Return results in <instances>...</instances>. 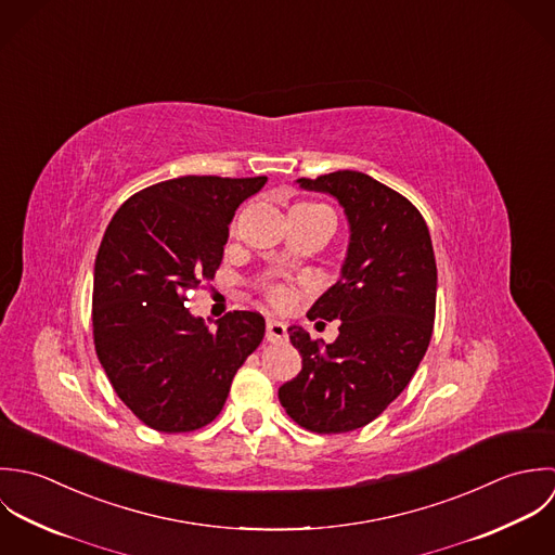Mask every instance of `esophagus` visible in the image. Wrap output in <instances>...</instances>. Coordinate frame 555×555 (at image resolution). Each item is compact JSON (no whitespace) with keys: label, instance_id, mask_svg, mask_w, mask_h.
Listing matches in <instances>:
<instances>
[{"label":"esophagus","instance_id":"1","mask_svg":"<svg viewBox=\"0 0 555 555\" xmlns=\"http://www.w3.org/2000/svg\"><path fill=\"white\" fill-rule=\"evenodd\" d=\"M266 338L276 343V340H285L287 338V326L279 320H268L266 324Z\"/></svg>","mask_w":555,"mask_h":555}]
</instances>
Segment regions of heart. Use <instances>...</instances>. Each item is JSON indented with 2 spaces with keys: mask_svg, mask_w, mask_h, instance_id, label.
Wrapping results in <instances>:
<instances>
[{
  "mask_svg": "<svg viewBox=\"0 0 555 555\" xmlns=\"http://www.w3.org/2000/svg\"><path fill=\"white\" fill-rule=\"evenodd\" d=\"M294 208H318V204H296ZM266 296L272 305L276 307H285L289 300H292V294H289V287L281 285V283H270L266 285Z\"/></svg>",
  "mask_w": 555,
  "mask_h": 555,
  "instance_id": "b5f03b06",
  "label": "heart"
}]
</instances>
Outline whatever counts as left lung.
Returning <instances> with one entry per match:
<instances>
[{
	"instance_id": "1",
	"label": "left lung",
	"mask_w": 555,
	"mask_h": 555,
	"mask_svg": "<svg viewBox=\"0 0 555 555\" xmlns=\"http://www.w3.org/2000/svg\"><path fill=\"white\" fill-rule=\"evenodd\" d=\"M298 184L343 206L349 246L338 281L307 313L338 322V336L326 345L300 326L289 328L302 371L279 388V401L313 434H347L403 392L429 347L436 255L423 215L371 176L345 169Z\"/></svg>"
}]
</instances>
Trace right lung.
I'll return each instance as SVG.
<instances>
[{
    "label": "right lung",
    "mask_w": 555,
    "mask_h": 555,
    "mask_svg": "<svg viewBox=\"0 0 555 555\" xmlns=\"http://www.w3.org/2000/svg\"><path fill=\"white\" fill-rule=\"evenodd\" d=\"M266 176H184L147 186L113 215L94 263L99 360L124 405L147 427L186 434L221 414L235 371L266 320L233 311L210 333L184 307L215 279L237 206Z\"/></svg>",
    "instance_id": "1"
}]
</instances>
